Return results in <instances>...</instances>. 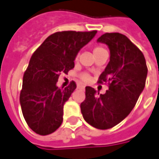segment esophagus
Listing matches in <instances>:
<instances>
[{"label": "esophagus", "instance_id": "obj_1", "mask_svg": "<svg viewBox=\"0 0 159 159\" xmlns=\"http://www.w3.org/2000/svg\"><path fill=\"white\" fill-rule=\"evenodd\" d=\"M78 88H82V89H84V85H78Z\"/></svg>", "mask_w": 159, "mask_h": 159}]
</instances>
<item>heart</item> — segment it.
Masks as SVG:
<instances>
[{"label":"heart","instance_id":"heart-1","mask_svg":"<svg viewBox=\"0 0 159 159\" xmlns=\"http://www.w3.org/2000/svg\"><path fill=\"white\" fill-rule=\"evenodd\" d=\"M103 50H105V49H104L102 46L98 45V46H96V47L94 48L93 52H94V53H97V52H101V51H103ZM75 59H78V57H76ZM80 78L82 80H84V81H88V80H89V75H88V74H86V73H83V74L80 75Z\"/></svg>","mask_w":159,"mask_h":159}]
</instances>
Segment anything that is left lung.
I'll return each mask as SVG.
<instances>
[{
	"label": "left lung",
	"mask_w": 159,
	"mask_h": 159,
	"mask_svg": "<svg viewBox=\"0 0 159 159\" xmlns=\"http://www.w3.org/2000/svg\"><path fill=\"white\" fill-rule=\"evenodd\" d=\"M98 42L110 50V60L98 83L108 84L105 94H96L85 87V100L81 103L84 120L93 127L106 130L124 120L134 107L143 91L148 74L146 60L141 50L119 33H106Z\"/></svg>",
	"instance_id": "obj_1"
}]
</instances>
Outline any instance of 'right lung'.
Wrapping results in <instances>:
<instances>
[{
    "mask_svg": "<svg viewBox=\"0 0 159 159\" xmlns=\"http://www.w3.org/2000/svg\"><path fill=\"white\" fill-rule=\"evenodd\" d=\"M97 31L56 32L33 53L24 73L20 105L28 126L40 135L52 134L63 122V107L76 88L72 81L65 89L56 86L59 75L75 66L77 53Z\"/></svg>",
    "mask_w": 159,
    "mask_h": 159,
    "instance_id": "1",
    "label": "right lung"
}]
</instances>
